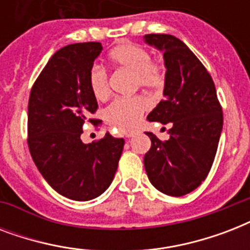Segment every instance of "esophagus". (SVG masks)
I'll use <instances>...</instances> for the list:
<instances>
[{
    "mask_svg": "<svg viewBox=\"0 0 250 250\" xmlns=\"http://www.w3.org/2000/svg\"><path fill=\"white\" fill-rule=\"evenodd\" d=\"M123 135L129 139V137H133L135 135H136V131H125V132H123Z\"/></svg>",
    "mask_w": 250,
    "mask_h": 250,
    "instance_id": "esophagus-1",
    "label": "esophagus"
}]
</instances>
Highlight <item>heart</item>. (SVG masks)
Listing matches in <instances>:
<instances>
[{"mask_svg":"<svg viewBox=\"0 0 250 250\" xmlns=\"http://www.w3.org/2000/svg\"><path fill=\"white\" fill-rule=\"evenodd\" d=\"M110 63L114 67L125 68L133 72L135 86L161 88L165 84V68L162 64L152 61L149 50L133 44L125 42L111 49ZM88 85L92 96L98 101L105 100L110 93L109 76L101 66H93L88 75ZM150 107L148 98L143 96L121 97L114 100L104 111L105 121L117 128H131L140 121L141 115Z\"/></svg>","mask_w":250,"mask_h":250,"instance_id":"b5f03b06","label":"heart"}]
</instances>
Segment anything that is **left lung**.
Masks as SVG:
<instances>
[{
	"mask_svg": "<svg viewBox=\"0 0 250 250\" xmlns=\"http://www.w3.org/2000/svg\"><path fill=\"white\" fill-rule=\"evenodd\" d=\"M145 42L164 53L165 100L150 111L149 122L170 123V139L146 132L152 146L144 157L153 186L168 196L194 190L209 174L223 127L217 90L204 64L172 35H145Z\"/></svg>",
	"mask_w": 250,
	"mask_h": 250,
	"instance_id": "1",
	"label": "left lung"
}]
</instances>
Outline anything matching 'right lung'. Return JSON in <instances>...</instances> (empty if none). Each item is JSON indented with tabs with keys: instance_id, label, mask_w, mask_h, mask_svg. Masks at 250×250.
Instances as JSON below:
<instances>
[{
	"instance_id": "add662e5",
	"label": "right lung",
	"mask_w": 250,
	"mask_h": 250,
	"mask_svg": "<svg viewBox=\"0 0 250 250\" xmlns=\"http://www.w3.org/2000/svg\"><path fill=\"white\" fill-rule=\"evenodd\" d=\"M100 42H79L60 49L33 84L28 101V148L48 184L75 201L98 197L111 184L123 152V139L106 133L84 144L80 135L97 110L88 75L100 56Z\"/></svg>"
}]
</instances>
